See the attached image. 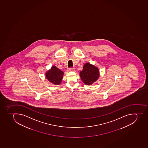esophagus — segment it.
Returning <instances> with one entry per match:
<instances>
[{
  "instance_id": "1",
  "label": "esophagus",
  "mask_w": 148,
  "mask_h": 148,
  "mask_svg": "<svg viewBox=\"0 0 148 148\" xmlns=\"http://www.w3.org/2000/svg\"><path fill=\"white\" fill-rule=\"evenodd\" d=\"M75 70V68H70V69H67V72H70V71H74Z\"/></svg>"
}]
</instances>
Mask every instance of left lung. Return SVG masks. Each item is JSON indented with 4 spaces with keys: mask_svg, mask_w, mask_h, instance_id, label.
<instances>
[{
    "mask_svg": "<svg viewBox=\"0 0 148 148\" xmlns=\"http://www.w3.org/2000/svg\"><path fill=\"white\" fill-rule=\"evenodd\" d=\"M79 76L85 84L90 85L98 79L99 71L97 67L87 62L83 66V69L79 73Z\"/></svg>",
    "mask_w": 148,
    "mask_h": 148,
    "instance_id": "left-lung-1",
    "label": "left lung"
}]
</instances>
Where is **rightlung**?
I'll return each mask as SVG.
<instances>
[{
    "label": "right lung",
    "mask_w": 148,
    "mask_h": 148,
    "mask_svg": "<svg viewBox=\"0 0 148 148\" xmlns=\"http://www.w3.org/2000/svg\"><path fill=\"white\" fill-rule=\"evenodd\" d=\"M64 72L55 66H52L51 69L45 73L47 79L55 85H60L63 76Z\"/></svg>",
    "instance_id": "add662e5"
}]
</instances>
